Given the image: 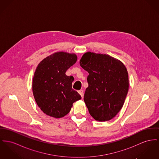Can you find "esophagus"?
Here are the masks:
<instances>
[{"label":"esophagus","mask_w":159,"mask_h":159,"mask_svg":"<svg viewBox=\"0 0 159 159\" xmlns=\"http://www.w3.org/2000/svg\"><path fill=\"white\" fill-rule=\"evenodd\" d=\"M78 93L81 96L82 98H83L84 96V91L83 90H78Z\"/></svg>","instance_id":"34e87169"}]
</instances>
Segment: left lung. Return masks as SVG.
<instances>
[{"label": "left lung", "instance_id": "obj_1", "mask_svg": "<svg viewBox=\"0 0 159 159\" xmlns=\"http://www.w3.org/2000/svg\"><path fill=\"white\" fill-rule=\"evenodd\" d=\"M80 66L89 75L84 101L90 115L104 122L116 116L128 91V74L125 65L108 55L85 53Z\"/></svg>", "mask_w": 159, "mask_h": 159}]
</instances>
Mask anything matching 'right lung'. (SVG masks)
<instances>
[{
    "label": "right lung",
    "instance_id": "obj_1",
    "mask_svg": "<svg viewBox=\"0 0 159 159\" xmlns=\"http://www.w3.org/2000/svg\"><path fill=\"white\" fill-rule=\"evenodd\" d=\"M76 60L75 53L58 52L39 64L33 78L32 92L37 104L46 115L63 117L69 113L73 103L81 99L72 88L74 77L66 75Z\"/></svg>",
    "mask_w": 159,
    "mask_h": 159
}]
</instances>
